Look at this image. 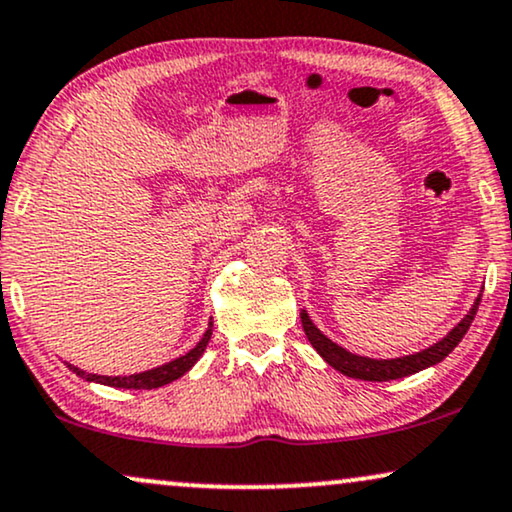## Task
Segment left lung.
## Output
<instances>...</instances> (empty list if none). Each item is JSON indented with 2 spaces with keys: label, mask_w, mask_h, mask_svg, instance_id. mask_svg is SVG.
<instances>
[{
  "label": "left lung",
  "mask_w": 512,
  "mask_h": 512,
  "mask_svg": "<svg viewBox=\"0 0 512 512\" xmlns=\"http://www.w3.org/2000/svg\"><path fill=\"white\" fill-rule=\"evenodd\" d=\"M478 304H480V297H478V302L473 304V309H470L468 316L463 318L461 323L456 325L445 339H442V342H438L435 346H431V349H426L421 353H414V356L393 358V360H372V358H363V356H353V353L342 349V346H337L332 339H327L323 332H320L318 327L311 323V318L306 316L304 311H302V325H304V332H306V337H309L313 349H316L320 356L325 358V363H330L335 370L346 374V377L363 379V381H391V379L410 377V374L426 370V367H431L435 363H440L442 358H447L449 353L454 351V346L459 344L463 335L468 332L475 313H478Z\"/></svg>",
  "instance_id": "1"
}]
</instances>
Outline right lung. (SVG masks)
<instances>
[{
  "instance_id": "right-lung-1",
  "label": "right lung",
  "mask_w": 512,
  "mask_h": 512,
  "mask_svg": "<svg viewBox=\"0 0 512 512\" xmlns=\"http://www.w3.org/2000/svg\"><path fill=\"white\" fill-rule=\"evenodd\" d=\"M210 335H213V325L208 327L206 335L199 344L194 346L192 351L185 353V356L170 360V363L161 365V367H154V370H147V372H140V374H131V377H100V374H88V372H81L79 367H70L72 372L81 374V377L88 379V381H98V384H105V386H114V388H159V386H166L170 381H175L177 377H182V374L192 370V365L196 360L201 358V353L206 351V346L210 342Z\"/></svg>"
}]
</instances>
